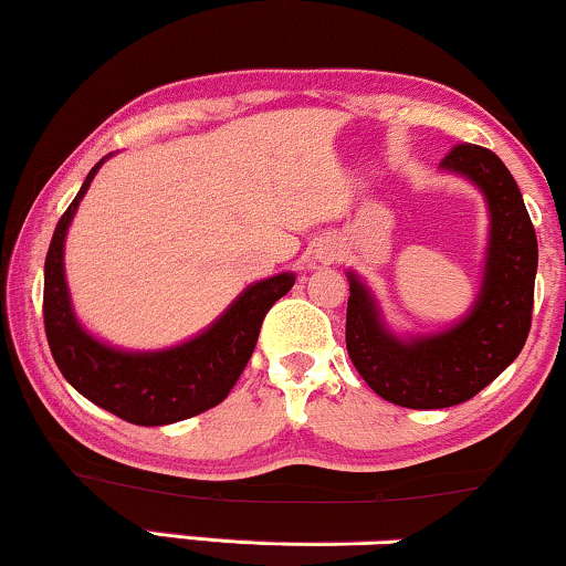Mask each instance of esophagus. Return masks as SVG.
Returning <instances> with one entry per match:
<instances>
[{
    "mask_svg": "<svg viewBox=\"0 0 566 566\" xmlns=\"http://www.w3.org/2000/svg\"><path fill=\"white\" fill-rule=\"evenodd\" d=\"M317 260L319 262H325V265H329V262H335L337 260V249L335 247H322L319 252H317Z\"/></svg>",
    "mask_w": 566,
    "mask_h": 566,
    "instance_id": "34e87169",
    "label": "esophagus"
}]
</instances>
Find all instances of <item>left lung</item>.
<instances>
[{
    "label": "left lung",
    "mask_w": 566,
    "mask_h": 566,
    "mask_svg": "<svg viewBox=\"0 0 566 566\" xmlns=\"http://www.w3.org/2000/svg\"><path fill=\"white\" fill-rule=\"evenodd\" d=\"M439 171L460 176L483 195L489 239L481 289L471 310L434 333H398L374 291L348 270L346 346L379 398L402 408H450L471 400L515 361L531 333L538 241L517 181L496 153L454 145Z\"/></svg>",
    "instance_id": "8db88e82"
}]
</instances>
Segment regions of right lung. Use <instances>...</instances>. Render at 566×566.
<instances>
[{
	"mask_svg": "<svg viewBox=\"0 0 566 566\" xmlns=\"http://www.w3.org/2000/svg\"><path fill=\"white\" fill-rule=\"evenodd\" d=\"M108 158L112 153L91 168L51 237L43 268V325L59 371L83 398L137 427H166L226 400L252 358L268 310L293 289L296 275L277 273L247 285L216 322L176 346L129 350L95 337L72 306L64 241L87 187Z\"/></svg>",
	"mask_w": 566,
	"mask_h": 566,
	"instance_id": "right-lung-1",
	"label": "right lung"
}]
</instances>
